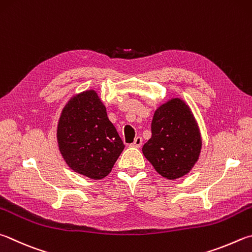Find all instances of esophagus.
<instances>
[{
    "mask_svg": "<svg viewBox=\"0 0 252 252\" xmlns=\"http://www.w3.org/2000/svg\"><path fill=\"white\" fill-rule=\"evenodd\" d=\"M131 145L133 146V148H141V145H142V138H141V136H136V138L134 139V142Z\"/></svg>",
    "mask_w": 252,
    "mask_h": 252,
    "instance_id": "1",
    "label": "esophagus"
}]
</instances>
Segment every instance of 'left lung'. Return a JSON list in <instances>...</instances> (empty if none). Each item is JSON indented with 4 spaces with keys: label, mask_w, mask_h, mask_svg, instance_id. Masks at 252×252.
Segmentation results:
<instances>
[{
    "label": "left lung",
    "mask_w": 252,
    "mask_h": 252,
    "mask_svg": "<svg viewBox=\"0 0 252 252\" xmlns=\"http://www.w3.org/2000/svg\"><path fill=\"white\" fill-rule=\"evenodd\" d=\"M152 136L142 149L159 175L176 180L189 174L202 151V135L190 108L181 98L168 99L154 112Z\"/></svg>",
    "instance_id": "1"
}]
</instances>
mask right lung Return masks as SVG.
Listing matches in <instances>:
<instances>
[{"mask_svg":"<svg viewBox=\"0 0 252 252\" xmlns=\"http://www.w3.org/2000/svg\"><path fill=\"white\" fill-rule=\"evenodd\" d=\"M57 143L72 171L91 180L111 172L125 149L97 91L74 94L63 108L57 125Z\"/></svg>","mask_w":252,"mask_h":252,"instance_id":"right-lung-1","label":"right lung"}]
</instances>
